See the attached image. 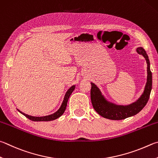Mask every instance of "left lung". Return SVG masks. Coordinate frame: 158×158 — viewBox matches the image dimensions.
<instances>
[{"label": "left lung", "mask_w": 158, "mask_h": 158, "mask_svg": "<svg viewBox=\"0 0 158 158\" xmlns=\"http://www.w3.org/2000/svg\"><path fill=\"white\" fill-rule=\"evenodd\" d=\"M137 52L144 57L147 64V80L144 90L136 102L129 105H117L105 98L97 85L91 83L90 98L93 106L97 113L103 117L113 120H122L135 115L139 113L148 101L152 89V73L150 69V61L144 49L142 47L137 48Z\"/></svg>", "instance_id": "8db88e82"}]
</instances>
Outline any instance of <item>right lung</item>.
<instances>
[{
  "label": "right lung",
  "instance_id": "1",
  "mask_svg": "<svg viewBox=\"0 0 158 158\" xmlns=\"http://www.w3.org/2000/svg\"><path fill=\"white\" fill-rule=\"evenodd\" d=\"M75 88V85H73L68 89V91L65 93L64 98V101H63L62 104L61 105V106L58 109V110L56 111L55 113L53 114H49V115H46V116H44V117H34V116H31L29 115V114H27L24 113H23L21 110H19V109H17L19 112H20L21 114H23L24 116H25L29 119L31 120V121H34V122H48V121H52V120L56 119L57 118H59V117H61L65 110V108H66L67 106V103L68 101V99L70 96V94L73 93V90Z\"/></svg>",
  "mask_w": 158,
  "mask_h": 158
}]
</instances>
